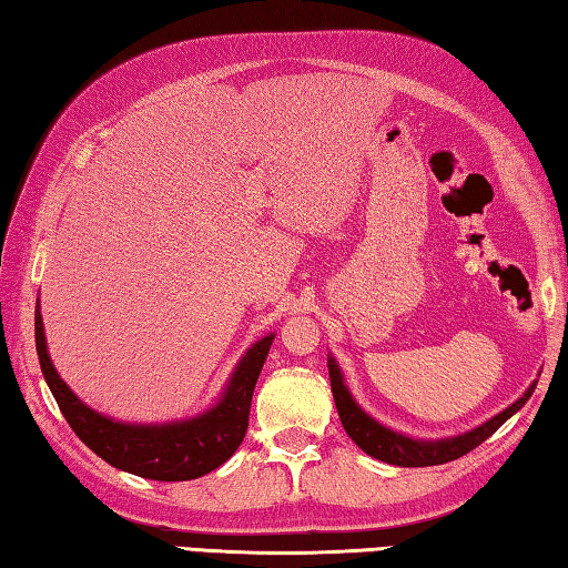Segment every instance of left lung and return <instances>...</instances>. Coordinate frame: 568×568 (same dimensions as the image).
Here are the masks:
<instances>
[{
	"instance_id": "8db88e82",
	"label": "left lung",
	"mask_w": 568,
	"mask_h": 568,
	"mask_svg": "<svg viewBox=\"0 0 568 568\" xmlns=\"http://www.w3.org/2000/svg\"><path fill=\"white\" fill-rule=\"evenodd\" d=\"M328 368H331V390L335 398V408H338L345 434H348L355 440V446L363 448L368 456L386 460V464H393V466H406V468L438 466V464H448V460L466 456L468 450H474L476 446L484 444L488 436H494L496 430L501 428L504 423L511 418L534 393V386H531L526 390L524 398H518L514 406H508L506 410L498 413V416H494L491 420H486L484 426H478L476 430H468V434L458 438L426 444V440H413L400 434H393L390 428H383L381 423H376L371 416H365V413L355 406L348 388H345L338 363L328 358Z\"/></svg>"
}]
</instances>
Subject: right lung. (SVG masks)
<instances>
[{"instance_id":"obj_1","label":"right lung","mask_w":568,"mask_h":568,"mask_svg":"<svg viewBox=\"0 0 568 568\" xmlns=\"http://www.w3.org/2000/svg\"><path fill=\"white\" fill-rule=\"evenodd\" d=\"M34 341L47 386L84 446H90L110 466L134 476L152 480H190L223 466L243 444L253 390L267 351H271L273 335L257 341L245 353L230 378L223 400L215 408L192 420L168 423V426H130V423L104 418L84 406L57 376L50 353H47L40 311H34Z\"/></svg>"}]
</instances>
